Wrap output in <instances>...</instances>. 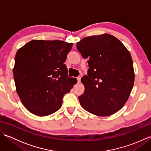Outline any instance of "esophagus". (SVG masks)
<instances>
[{
	"mask_svg": "<svg viewBox=\"0 0 151 151\" xmlns=\"http://www.w3.org/2000/svg\"><path fill=\"white\" fill-rule=\"evenodd\" d=\"M77 81H78V82H81V76H78L77 77Z\"/></svg>",
	"mask_w": 151,
	"mask_h": 151,
	"instance_id": "esophagus-1",
	"label": "esophagus"
}]
</instances>
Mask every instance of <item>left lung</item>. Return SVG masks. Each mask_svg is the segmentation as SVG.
<instances>
[{
    "label": "left lung",
    "mask_w": 151,
    "mask_h": 151,
    "mask_svg": "<svg viewBox=\"0 0 151 151\" xmlns=\"http://www.w3.org/2000/svg\"><path fill=\"white\" fill-rule=\"evenodd\" d=\"M76 48L89 58L88 75L81 79L85 91L78 97L82 107L98 116L116 113L127 101L135 79L129 51L108 34L86 37Z\"/></svg>",
    "instance_id": "1"
}]
</instances>
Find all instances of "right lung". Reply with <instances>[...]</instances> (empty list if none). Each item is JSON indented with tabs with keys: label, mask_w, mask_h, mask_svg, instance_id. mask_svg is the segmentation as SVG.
<instances>
[{
	"label": "right lung",
	"mask_w": 151,
	"mask_h": 151,
	"mask_svg": "<svg viewBox=\"0 0 151 151\" xmlns=\"http://www.w3.org/2000/svg\"><path fill=\"white\" fill-rule=\"evenodd\" d=\"M72 47L63 41L32 40L17 50L13 69L16 91L32 114L45 116L58 110L64 95L77 82L64 64Z\"/></svg>",
	"instance_id": "1"
}]
</instances>
